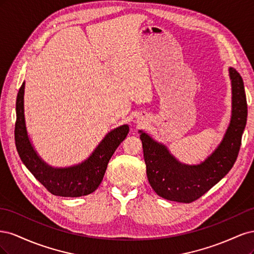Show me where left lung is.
<instances>
[{"instance_id": "obj_1", "label": "left lung", "mask_w": 254, "mask_h": 254, "mask_svg": "<svg viewBox=\"0 0 254 254\" xmlns=\"http://www.w3.org/2000/svg\"><path fill=\"white\" fill-rule=\"evenodd\" d=\"M232 80V118L224 140L212 156L199 165L179 163L165 146L141 131L146 174L153 190L167 200L190 203L197 200L231 170L237 159L247 122V99L242 76L229 68Z\"/></svg>"}]
</instances>
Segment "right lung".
<instances>
[{"mask_svg": "<svg viewBox=\"0 0 254 254\" xmlns=\"http://www.w3.org/2000/svg\"><path fill=\"white\" fill-rule=\"evenodd\" d=\"M23 96L24 82L18 92L16 103L17 120L14 125V141L22 162L53 195L80 197L93 193L101 184L107 165L115 149L128 134L129 127L123 125L112 130L83 163L67 168H53L38 157L29 142L24 121Z\"/></svg>", "mask_w": 254, "mask_h": 254, "instance_id": "1", "label": "right lung"}]
</instances>
